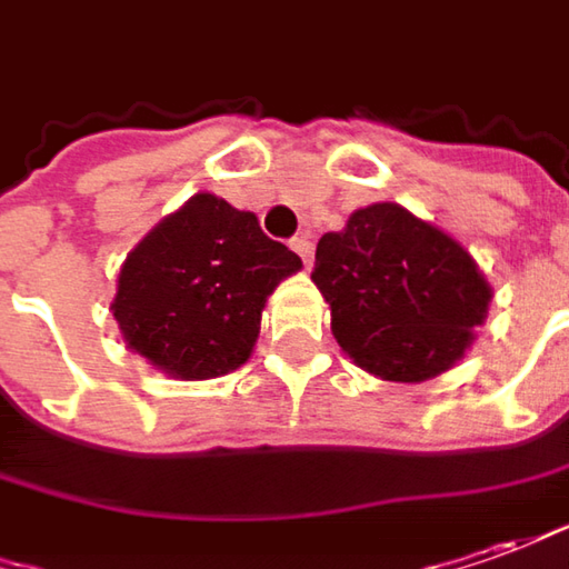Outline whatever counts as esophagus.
Returning <instances> with one entry per match:
<instances>
[{
    "label": "esophagus",
    "mask_w": 569,
    "mask_h": 569,
    "mask_svg": "<svg viewBox=\"0 0 569 569\" xmlns=\"http://www.w3.org/2000/svg\"><path fill=\"white\" fill-rule=\"evenodd\" d=\"M289 246H292V252L299 254L301 261H305V268H311V258H315V242H311V239H305V236H296Z\"/></svg>",
    "instance_id": "1"
}]
</instances>
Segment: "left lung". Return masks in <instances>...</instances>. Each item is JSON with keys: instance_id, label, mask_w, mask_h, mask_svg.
<instances>
[{"instance_id": "1", "label": "left lung", "mask_w": 569, "mask_h": 569, "mask_svg": "<svg viewBox=\"0 0 569 569\" xmlns=\"http://www.w3.org/2000/svg\"><path fill=\"white\" fill-rule=\"evenodd\" d=\"M311 280L336 342L382 380L420 382L463 355L492 289L461 246L401 204L355 211L317 242Z\"/></svg>"}]
</instances>
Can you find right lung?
Listing matches in <instances>:
<instances>
[{"label": "right lung", "mask_w": 569, "mask_h": 569, "mask_svg": "<svg viewBox=\"0 0 569 569\" xmlns=\"http://www.w3.org/2000/svg\"><path fill=\"white\" fill-rule=\"evenodd\" d=\"M299 268L252 211L199 192L127 254L111 311L127 349L180 380H211L246 365L264 301Z\"/></svg>", "instance_id": "obj_1"}]
</instances>
